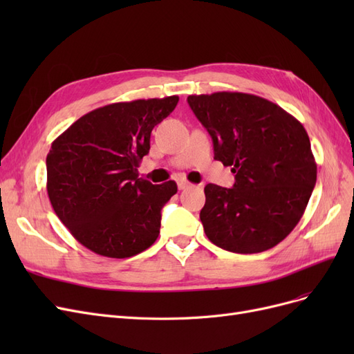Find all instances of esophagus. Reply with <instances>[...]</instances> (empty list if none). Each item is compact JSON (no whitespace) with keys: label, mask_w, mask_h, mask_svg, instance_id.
Wrapping results in <instances>:
<instances>
[{"label":"esophagus","mask_w":354,"mask_h":354,"mask_svg":"<svg viewBox=\"0 0 354 354\" xmlns=\"http://www.w3.org/2000/svg\"><path fill=\"white\" fill-rule=\"evenodd\" d=\"M177 186H178V189H180V190H183V189L189 187V186H190V183H189L187 180H178V181H177Z\"/></svg>","instance_id":"34e87169"}]
</instances>
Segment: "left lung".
Masks as SVG:
<instances>
[{"instance_id": "8db88e82", "label": "left lung", "mask_w": 354, "mask_h": 354, "mask_svg": "<svg viewBox=\"0 0 354 354\" xmlns=\"http://www.w3.org/2000/svg\"><path fill=\"white\" fill-rule=\"evenodd\" d=\"M207 128L214 159L232 167L233 187L207 185L201 221L208 239L236 254L283 241L303 217L317 167L303 124L281 106L246 93L189 95Z\"/></svg>"}]
</instances>
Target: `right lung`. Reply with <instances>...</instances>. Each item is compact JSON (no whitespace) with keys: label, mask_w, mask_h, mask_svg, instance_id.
Segmentation results:
<instances>
[{"label":"right lung","mask_w":354,"mask_h":354,"mask_svg":"<svg viewBox=\"0 0 354 354\" xmlns=\"http://www.w3.org/2000/svg\"><path fill=\"white\" fill-rule=\"evenodd\" d=\"M177 95L112 103L75 121L51 143L47 192L60 221L90 251L128 259L156 241L160 209L177 194L176 181L138 178L153 127Z\"/></svg>","instance_id":"obj_1"}]
</instances>
